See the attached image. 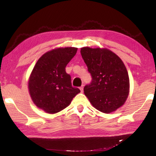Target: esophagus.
I'll list each match as a JSON object with an SVG mask.
<instances>
[{"mask_svg": "<svg viewBox=\"0 0 156 156\" xmlns=\"http://www.w3.org/2000/svg\"><path fill=\"white\" fill-rule=\"evenodd\" d=\"M83 88H84V85H82V86L80 87V89L81 92L83 91Z\"/></svg>", "mask_w": 156, "mask_h": 156, "instance_id": "esophagus-1", "label": "esophagus"}]
</instances>
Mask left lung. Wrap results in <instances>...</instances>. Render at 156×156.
Returning a JSON list of instances; mask_svg holds the SVG:
<instances>
[{"label": "left lung", "mask_w": 156, "mask_h": 156, "mask_svg": "<svg viewBox=\"0 0 156 156\" xmlns=\"http://www.w3.org/2000/svg\"><path fill=\"white\" fill-rule=\"evenodd\" d=\"M80 53L91 76L84 93L100 112L109 113L122 106L127 98L129 78L119 57L107 49L81 48Z\"/></svg>", "instance_id": "obj_1"}]
</instances>
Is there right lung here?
<instances>
[{
    "label": "right lung",
    "instance_id": "add662e5",
    "mask_svg": "<svg viewBox=\"0 0 156 156\" xmlns=\"http://www.w3.org/2000/svg\"><path fill=\"white\" fill-rule=\"evenodd\" d=\"M76 47L51 50L37 61L29 80V91L37 107L49 113L67 107L80 90L72 85L65 67L77 52Z\"/></svg>",
    "mask_w": 156,
    "mask_h": 156
}]
</instances>
